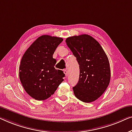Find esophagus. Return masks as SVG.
<instances>
[{"label": "esophagus", "instance_id": "obj_1", "mask_svg": "<svg viewBox=\"0 0 132 132\" xmlns=\"http://www.w3.org/2000/svg\"><path fill=\"white\" fill-rule=\"evenodd\" d=\"M64 73L65 74L66 77H68V74H69V72H68V69H64Z\"/></svg>", "mask_w": 132, "mask_h": 132}]
</instances>
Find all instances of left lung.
<instances>
[{"mask_svg":"<svg viewBox=\"0 0 132 132\" xmlns=\"http://www.w3.org/2000/svg\"><path fill=\"white\" fill-rule=\"evenodd\" d=\"M66 42L79 65L74 94L81 101L92 102L101 97L110 82L108 58L99 42L88 35L69 37Z\"/></svg>","mask_w":132,"mask_h":132,"instance_id":"obj_1","label":"left lung"}]
</instances>
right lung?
<instances>
[{
  "label": "right lung",
  "mask_w": 132,
  "mask_h": 132,
  "mask_svg": "<svg viewBox=\"0 0 132 132\" xmlns=\"http://www.w3.org/2000/svg\"><path fill=\"white\" fill-rule=\"evenodd\" d=\"M63 39L42 35L39 37L22 57L19 77L27 93L33 99L44 101L49 98L63 81L64 73L54 68L57 61L53 55Z\"/></svg>",
  "instance_id": "add662e5"
}]
</instances>
